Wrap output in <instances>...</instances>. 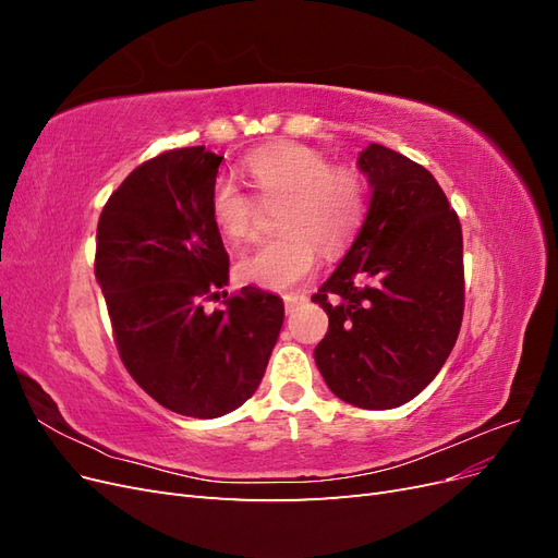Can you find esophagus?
Masks as SVG:
<instances>
[{
  "mask_svg": "<svg viewBox=\"0 0 558 558\" xmlns=\"http://www.w3.org/2000/svg\"><path fill=\"white\" fill-rule=\"evenodd\" d=\"M307 298L305 295H283V305H286V312L293 314L298 310V305H302Z\"/></svg>",
  "mask_w": 558,
  "mask_h": 558,
  "instance_id": "esophagus-1",
  "label": "esophagus"
}]
</instances>
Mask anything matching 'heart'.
Segmentation results:
<instances>
[{
    "label": "heart",
    "mask_w": 558,
    "mask_h": 558,
    "mask_svg": "<svg viewBox=\"0 0 558 558\" xmlns=\"http://www.w3.org/2000/svg\"><path fill=\"white\" fill-rule=\"evenodd\" d=\"M246 172L260 202H281L277 226L281 238L244 253L238 272L263 289H293L318 265V246L340 251L356 232L365 209L363 179L349 167H332L318 150L298 144L269 146L248 156ZM211 216L230 240L256 234L258 207L228 179L211 189Z\"/></svg>",
    "instance_id": "b5f03b06"
}]
</instances>
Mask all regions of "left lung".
Wrapping results in <instances>:
<instances>
[{
	"label": "left lung",
	"mask_w": 558,
	"mask_h": 558,
	"mask_svg": "<svg viewBox=\"0 0 558 558\" xmlns=\"http://www.w3.org/2000/svg\"><path fill=\"white\" fill-rule=\"evenodd\" d=\"M369 207L312 302L328 314L314 349L330 391L363 410L410 402L440 373L461 330L463 234L435 177L381 144L359 156Z\"/></svg>",
	"instance_id": "1"
}]
</instances>
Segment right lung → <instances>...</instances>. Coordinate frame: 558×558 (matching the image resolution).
Instances as JSON below:
<instances>
[{
    "label": "right lung",
    "instance_id": "right-lung-1",
    "mask_svg": "<svg viewBox=\"0 0 558 558\" xmlns=\"http://www.w3.org/2000/svg\"><path fill=\"white\" fill-rule=\"evenodd\" d=\"M216 156L205 146L146 160L97 223L95 277L132 379L183 416L238 410L265 375L283 324L279 295L244 286L223 308L230 258L211 216Z\"/></svg>",
    "mask_w": 558,
    "mask_h": 558
}]
</instances>
